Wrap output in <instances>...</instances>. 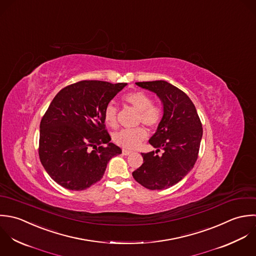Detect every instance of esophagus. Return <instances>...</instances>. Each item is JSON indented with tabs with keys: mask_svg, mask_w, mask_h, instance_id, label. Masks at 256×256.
I'll return each mask as SVG.
<instances>
[{
	"mask_svg": "<svg viewBox=\"0 0 256 256\" xmlns=\"http://www.w3.org/2000/svg\"><path fill=\"white\" fill-rule=\"evenodd\" d=\"M122 154H123L124 156H128L129 154H131V151L126 150V149H123V150H122Z\"/></svg>",
	"mask_w": 256,
	"mask_h": 256,
	"instance_id": "esophagus-1",
	"label": "esophagus"
}]
</instances>
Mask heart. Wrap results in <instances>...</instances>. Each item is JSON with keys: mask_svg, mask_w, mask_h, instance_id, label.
<instances>
[{"mask_svg": "<svg viewBox=\"0 0 256 256\" xmlns=\"http://www.w3.org/2000/svg\"><path fill=\"white\" fill-rule=\"evenodd\" d=\"M123 100L139 112L138 121L149 127L157 126L163 118L161 106L153 104L152 97L143 91H135L126 94ZM104 121L111 127L117 126V108L113 103L106 105L104 109ZM147 137V131L143 127L123 129L113 135V141L125 149H134Z\"/></svg>", "mask_w": 256, "mask_h": 256, "instance_id": "1", "label": "heart"}]
</instances>
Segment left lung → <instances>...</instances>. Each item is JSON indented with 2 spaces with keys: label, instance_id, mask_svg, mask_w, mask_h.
Here are the masks:
<instances>
[{
  "label": "left lung",
  "instance_id": "left-lung-1",
  "mask_svg": "<svg viewBox=\"0 0 256 256\" xmlns=\"http://www.w3.org/2000/svg\"><path fill=\"white\" fill-rule=\"evenodd\" d=\"M157 94L163 104V118L149 143L156 152L142 153L143 164L133 178L149 190H164L178 182L194 168L202 137L196 109L188 96L164 80L136 82ZM164 150L161 156L158 155Z\"/></svg>",
  "mask_w": 256,
  "mask_h": 256
}]
</instances>
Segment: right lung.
Masks as SVG:
<instances>
[{
	"instance_id": "right-lung-1",
	"label": "right lung",
	"mask_w": 256,
	"mask_h": 256,
	"mask_svg": "<svg viewBox=\"0 0 256 256\" xmlns=\"http://www.w3.org/2000/svg\"><path fill=\"white\" fill-rule=\"evenodd\" d=\"M127 84L82 80L62 88L40 125L38 155L50 176L62 186L82 190L101 180L121 149L110 143L104 109Z\"/></svg>"
}]
</instances>
